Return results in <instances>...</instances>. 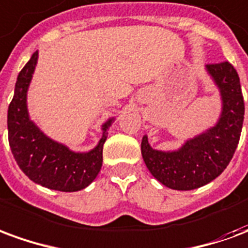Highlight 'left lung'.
<instances>
[{"mask_svg": "<svg viewBox=\"0 0 248 248\" xmlns=\"http://www.w3.org/2000/svg\"><path fill=\"white\" fill-rule=\"evenodd\" d=\"M206 69L219 87L223 103L218 124L177 151L154 150L147 137L142 138L140 151L149 171L172 190H194L214 181L229 166L239 143L245 118L239 76L227 61L208 63Z\"/></svg>", "mask_w": 248, "mask_h": 248, "instance_id": "obj_1", "label": "left lung"}]
</instances>
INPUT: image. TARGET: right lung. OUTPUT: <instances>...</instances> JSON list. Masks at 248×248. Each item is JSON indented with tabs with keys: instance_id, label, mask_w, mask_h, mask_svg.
Instances as JSON below:
<instances>
[{
	"instance_id": "obj_1",
	"label": "right lung",
	"mask_w": 248,
	"mask_h": 248,
	"mask_svg": "<svg viewBox=\"0 0 248 248\" xmlns=\"http://www.w3.org/2000/svg\"><path fill=\"white\" fill-rule=\"evenodd\" d=\"M38 60V51L19 71L8 110L9 145L19 169L33 182L57 191H79L95 179L102 167L103 143L114 118L102 126L98 145L89 153H74L46 137L29 118L26 94Z\"/></svg>"
}]
</instances>
